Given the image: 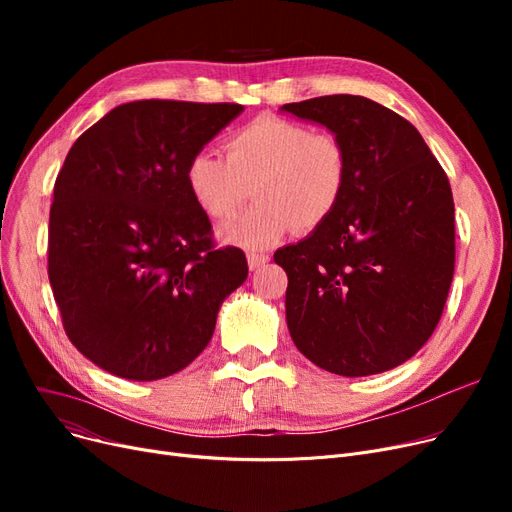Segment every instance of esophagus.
Wrapping results in <instances>:
<instances>
[{"label": "esophagus", "instance_id": "esophagus-1", "mask_svg": "<svg viewBox=\"0 0 512 512\" xmlns=\"http://www.w3.org/2000/svg\"><path fill=\"white\" fill-rule=\"evenodd\" d=\"M247 261H249V270H259L261 265H265L267 261H270V255H265V253H249L247 255Z\"/></svg>", "mask_w": 512, "mask_h": 512}]
</instances>
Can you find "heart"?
I'll use <instances>...</instances> for the list:
<instances>
[{"label": "heart", "instance_id": "obj_1", "mask_svg": "<svg viewBox=\"0 0 512 512\" xmlns=\"http://www.w3.org/2000/svg\"><path fill=\"white\" fill-rule=\"evenodd\" d=\"M224 149L226 157L211 151L193 155L184 178L188 193L211 220L234 218L251 193L259 199L249 213L222 230L234 245L263 249L290 228L311 232L330 218L342 199L348 157L332 132L261 116L234 130Z\"/></svg>", "mask_w": 512, "mask_h": 512}]
</instances>
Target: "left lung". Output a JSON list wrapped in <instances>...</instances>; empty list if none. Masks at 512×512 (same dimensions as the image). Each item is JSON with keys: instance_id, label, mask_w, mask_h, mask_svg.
<instances>
[{"instance_id": "8db88e82", "label": "left lung", "mask_w": 512, "mask_h": 512, "mask_svg": "<svg viewBox=\"0 0 512 512\" xmlns=\"http://www.w3.org/2000/svg\"><path fill=\"white\" fill-rule=\"evenodd\" d=\"M280 110L326 126L348 157L334 213L274 255L288 276L292 342L346 378L398 367L434 334L450 290L448 178L419 130L367 97L326 95Z\"/></svg>"}]
</instances>
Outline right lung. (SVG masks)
I'll return each mask as SVG.
<instances>
[{
    "mask_svg": "<svg viewBox=\"0 0 512 512\" xmlns=\"http://www.w3.org/2000/svg\"><path fill=\"white\" fill-rule=\"evenodd\" d=\"M245 107L145 99L114 107L66 155L47 274L70 342L97 367L153 382L193 363L245 253L215 249L186 164Z\"/></svg>",
    "mask_w": 512,
    "mask_h": 512,
    "instance_id": "right-lung-1",
    "label": "right lung"
}]
</instances>
